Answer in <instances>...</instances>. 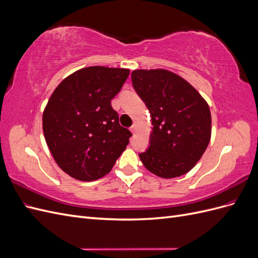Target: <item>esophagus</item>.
I'll return each mask as SVG.
<instances>
[{
    "label": "esophagus",
    "mask_w": 258,
    "mask_h": 258,
    "mask_svg": "<svg viewBox=\"0 0 258 258\" xmlns=\"http://www.w3.org/2000/svg\"><path fill=\"white\" fill-rule=\"evenodd\" d=\"M130 131L132 132V134H136V131H137V124H132V126L130 127Z\"/></svg>",
    "instance_id": "1"
}]
</instances>
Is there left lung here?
Returning a JSON list of instances; mask_svg holds the SVG:
<instances>
[{
	"instance_id": "obj_1",
	"label": "left lung",
	"mask_w": 258,
	"mask_h": 258,
	"mask_svg": "<svg viewBox=\"0 0 258 258\" xmlns=\"http://www.w3.org/2000/svg\"><path fill=\"white\" fill-rule=\"evenodd\" d=\"M131 80L152 116L150 147L139 155L144 167L162 178L189 172L211 139L207 101L183 77L165 69L135 70Z\"/></svg>"
}]
</instances>
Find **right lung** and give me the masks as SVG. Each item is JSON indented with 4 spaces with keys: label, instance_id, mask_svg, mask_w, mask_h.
<instances>
[{
    "label": "right lung",
    "instance_id": "obj_1",
    "mask_svg": "<svg viewBox=\"0 0 258 258\" xmlns=\"http://www.w3.org/2000/svg\"><path fill=\"white\" fill-rule=\"evenodd\" d=\"M128 69L77 70L53 90L43 112L45 141L59 168L79 181L107 174L129 143L131 132L119 124L111 100L129 75Z\"/></svg>",
    "mask_w": 258,
    "mask_h": 258
}]
</instances>
